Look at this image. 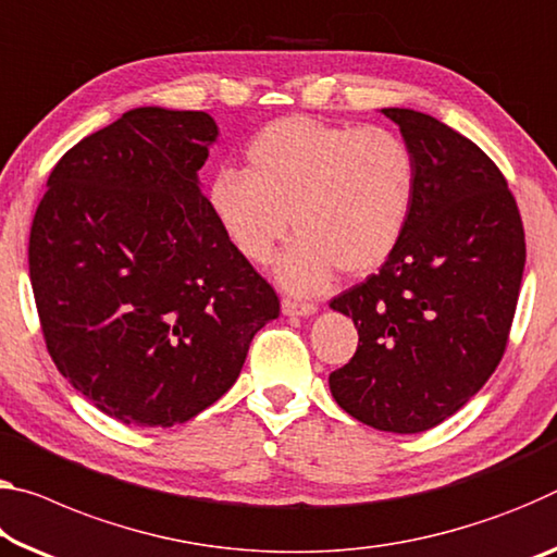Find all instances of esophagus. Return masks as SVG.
<instances>
[{
  "mask_svg": "<svg viewBox=\"0 0 557 557\" xmlns=\"http://www.w3.org/2000/svg\"><path fill=\"white\" fill-rule=\"evenodd\" d=\"M317 312V305L312 302H299V299H282V314L287 317H310Z\"/></svg>",
  "mask_w": 557,
  "mask_h": 557,
  "instance_id": "34e87169",
  "label": "esophagus"
}]
</instances>
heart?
<instances>
[{
	"label": "heart",
	"instance_id": "1",
	"mask_svg": "<svg viewBox=\"0 0 557 557\" xmlns=\"http://www.w3.org/2000/svg\"><path fill=\"white\" fill-rule=\"evenodd\" d=\"M245 158L247 171L220 165L213 173L210 213L255 264L272 260L295 223L299 237L275 268L289 293H322L339 268L369 275L399 250L419 168L394 131L287 116L260 128Z\"/></svg>",
	"mask_w": 557,
	"mask_h": 557
}]
</instances>
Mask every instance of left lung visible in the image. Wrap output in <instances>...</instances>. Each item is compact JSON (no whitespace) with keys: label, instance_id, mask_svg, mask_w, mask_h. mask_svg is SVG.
<instances>
[{"label":"left lung","instance_id":"1","mask_svg":"<svg viewBox=\"0 0 557 557\" xmlns=\"http://www.w3.org/2000/svg\"><path fill=\"white\" fill-rule=\"evenodd\" d=\"M382 113L417 158V206L389 262L330 302L359 332L330 389L367 426L419 434L454 417L496 372L525 233L506 178L473 140L429 113Z\"/></svg>","mask_w":557,"mask_h":557}]
</instances>
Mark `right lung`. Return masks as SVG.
Wrapping results in <instances>:
<instances>
[{
    "instance_id": "add662e5",
    "label": "right lung",
    "mask_w": 557,
    "mask_h": 557,
    "mask_svg": "<svg viewBox=\"0 0 557 557\" xmlns=\"http://www.w3.org/2000/svg\"><path fill=\"white\" fill-rule=\"evenodd\" d=\"M206 111H126L49 175L29 235L47 349L96 409L173 426L240 376L280 299L210 213Z\"/></svg>"
}]
</instances>
